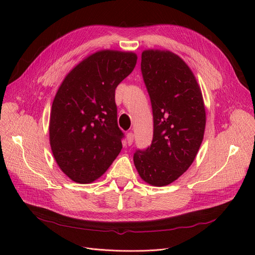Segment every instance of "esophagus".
Listing matches in <instances>:
<instances>
[{
  "label": "esophagus",
  "instance_id": "esophagus-1",
  "mask_svg": "<svg viewBox=\"0 0 255 255\" xmlns=\"http://www.w3.org/2000/svg\"><path fill=\"white\" fill-rule=\"evenodd\" d=\"M127 140H128V145H130V144L133 143V141H134V134H133V132H128L127 134Z\"/></svg>",
  "mask_w": 255,
  "mask_h": 255
}]
</instances>
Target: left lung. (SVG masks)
Instances as JSON below:
<instances>
[{"label":"left lung","instance_id":"obj_1","mask_svg":"<svg viewBox=\"0 0 255 255\" xmlns=\"http://www.w3.org/2000/svg\"><path fill=\"white\" fill-rule=\"evenodd\" d=\"M141 73L153 114V139L136 150L134 164L141 179L166 186L187 170L203 140V98L189 67L170 51L146 50Z\"/></svg>","mask_w":255,"mask_h":255}]
</instances>
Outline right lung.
<instances>
[{
    "label": "right lung",
    "mask_w": 255,
    "mask_h": 255,
    "mask_svg": "<svg viewBox=\"0 0 255 255\" xmlns=\"http://www.w3.org/2000/svg\"><path fill=\"white\" fill-rule=\"evenodd\" d=\"M132 52L104 50L68 73L54 98L50 144L57 165L76 183L101 176L122 149L115 90L134 70Z\"/></svg>",
    "instance_id": "right-lung-1"
}]
</instances>
